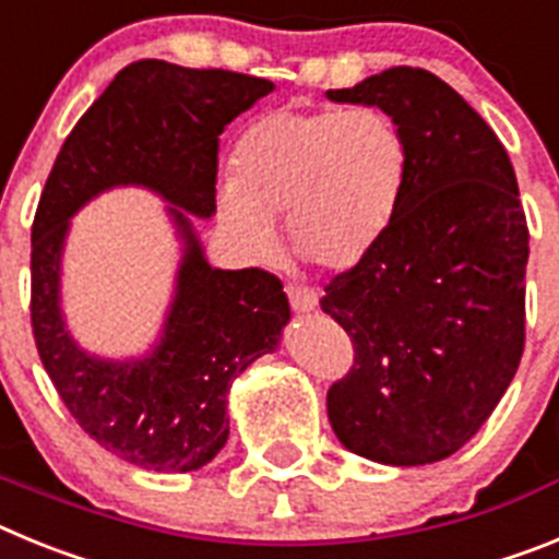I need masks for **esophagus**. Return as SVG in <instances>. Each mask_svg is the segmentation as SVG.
Masks as SVG:
<instances>
[{
	"label": "esophagus",
	"instance_id": "obj_1",
	"mask_svg": "<svg viewBox=\"0 0 559 559\" xmlns=\"http://www.w3.org/2000/svg\"><path fill=\"white\" fill-rule=\"evenodd\" d=\"M288 299H290V308L296 313H310V310L319 308V296L308 288H299V285H288Z\"/></svg>",
	"mask_w": 559,
	"mask_h": 559
}]
</instances>
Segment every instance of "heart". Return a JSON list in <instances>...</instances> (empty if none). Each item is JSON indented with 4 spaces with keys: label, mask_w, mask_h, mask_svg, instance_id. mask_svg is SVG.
<instances>
[{
    "label": "heart",
    "mask_w": 559,
    "mask_h": 559,
    "mask_svg": "<svg viewBox=\"0 0 559 559\" xmlns=\"http://www.w3.org/2000/svg\"><path fill=\"white\" fill-rule=\"evenodd\" d=\"M408 173L406 131L383 108H274L237 142L221 221L246 260L274 257V221L285 218L296 254L347 271L383 243Z\"/></svg>",
    "instance_id": "heart-1"
}]
</instances>
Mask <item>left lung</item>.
Listing matches in <instances>:
<instances>
[{
	"label": "left lung",
	"mask_w": 559,
	"mask_h": 559,
	"mask_svg": "<svg viewBox=\"0 0 559 559\" xmlns=\"http://www.w3.org/2000/svg\"><path fill=\"white\" fill-rule=\"evenodd\" d=\"M328 100L383 108L412 151L392 229L322 299L355 344V367L328 392L330 426L372 462H439L484 426L521 364L530 229L515 170L426 69H386Z\"/></svg>",
	"instance_id": "1"
}]
</instances>
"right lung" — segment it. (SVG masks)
I'll return each mask as SVG.
<instances>
[{"mask_svg":"<svg viewBox=\"0 0 559 559\" xmlns=\"http://www.w3.org/2000/svg\"><path fill=\"white\" fill-rule=\"evenodd\" d=\"M265 78L136 61L117 72L58 153L33 221V335L63 406L108 453L153 473H190L229 439L231 380L274 353L290 322L274 274L210 265L192 221L215 215L218 136L271 95ZM117 186L166 201L180 269L157 344L106 359L76 344L62 316V249L71 218Z\"/></svg>","mask_w":559,"mask_h":559,"instance_id":"1","label":"right lung"}]
</instances>
